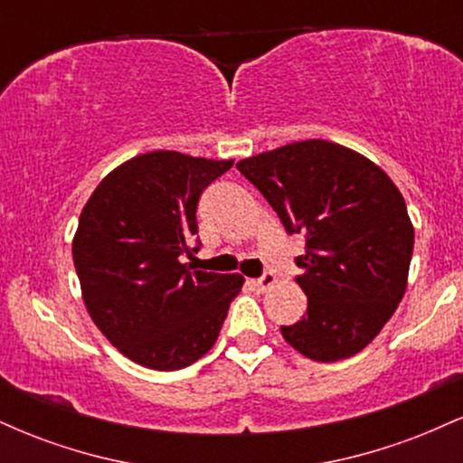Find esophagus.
Wrapping results in <instances>:
<instances>
[{"label": "esophagus", "mask_w": 463, "mask_h": 463, "mask_svg": "<svg viewBox=\"0 0 463 463\" xmlns=\"http://www.w3.org/2000/svg\"><path fill=\"white\" fill-rule=\"evenodd\" d=\"M250 285H252V289H257V291H268L269 287L276 285V276L268 272V274H263L261 279L250 280Z\"/></svg>", "instance_id": "34e87169"}]
</instances>
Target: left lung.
Instances as JSON below:
<instances>
[{
    "instance_id": "8db88e82",
    "label": "left lung",
    "mask_w": 463,
    "mask_h": 463,
    "mask_svg": "<svg viewBox=\"0 0 463 463\" xmlns=\"http://www.w3.org/2000/svg\"><path fill=\"white\" fill-rule=\"evenodd\" d=\"M285 231L307 237L296 259L307 316L280 326L285 342L322 364L364 350L407 289L413 224L383 169L339 143L309 139L237 163Z\"/></svg>"
}]
</instances>
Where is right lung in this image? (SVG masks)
Wrapping results in <instances>:
<instances>
[{
  "mask_svg": "<svg viewBox=\"0 0 463 463\" xmlns=\"http://www.w3.org/2000/svg\"><path fill=\"white\" fill-rule=\"evenodd\" d=\"M232 161L172 150L121 163L95 187L73 235V265L95 326L130 361L172 372L213 348L241 274L194 269L202 191Z\"/></svg>",
  "mask_w": 463,
  "mask_h": 463,
  "instance_id": "obj_1",
  "label": "right lung"
}]
</instances>
